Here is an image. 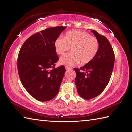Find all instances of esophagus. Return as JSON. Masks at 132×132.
Masks as SVG:
<instances>
[{
    "instance_id": "obj_1",
    "label": "esophagus",
    "mask_w": 132,
    "mask_h": 132,
    "mask_svg": "<svg viewBox=\"0 0 132 132\" xmlns=\"http://www.w3.org/2000/svg\"><path fill=\"white\" fill-rule=\"evenodd\" d=\"M65 69H66L67 71H69V70H71V69H72V68H70V67H66Z\"/></svg>"
}]
</instances>
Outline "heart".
Listing matches in <instances>:
<instances>
[{"label":"heart","mask_w":132,"mask_h":132,"mask_svg":"<svg viewBox=\"0 0 132 132\" xmlns=\"http://www.w3.org/2000/svg\"><path fill=\"white\" fill-rule=\"evenodd\" d=\"M70 47L71 52L64 54L59 59L61 65L71 67L80 61L82 64L91 62L97 53L99 43L95 37L81 31L68 32L64 38L60 37L55 40L54 48L58 54H63Z\"/></svg>","instance_id":"obj_1"}]
</instances>
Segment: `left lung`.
Listing matches in <instances>:
<instances>
[{"label": "left lung", "instance_id": "8db88e82", "mask_svg": "<svg viewBox=\"0 0 132 132\" xmlns=\"http://www.w3.org/2000/svg\"><path fill=\"white\" fill-rule=\"evenodd\" d=\"M98 41L99 47L95 58L76 73L75 84L77 91L82 98L89 100L97 96L105 90L113 69L114 54L110 42L97 31H91Z\"/></svg>", "mask_w": 132, "mask_h": 132}]
</instances>
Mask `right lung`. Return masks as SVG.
I'll return each instance as SVG.
<instances>
[{"instance_id": "right-lung-1", "label": "right lung", "mask_w": 132, "mask_h": 132, "mask_svg": "<svg viewBox=\"0 0 132 132\" xmlns=\"http://www.w3.org/2000/svg\"><path fill=\"white\" fill-rule=\"evenodd\" d=\"M66 27L47 28L32 35L21 47L18 57V70L23 86L39 101L53 99L59 90L65 68H55L58 57L54 42Z\"/></svg>"}]
</instances>
